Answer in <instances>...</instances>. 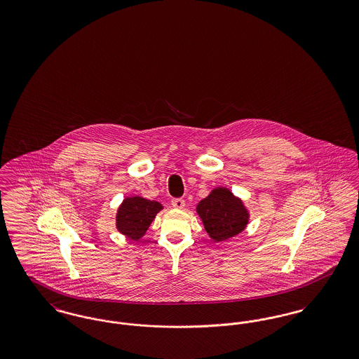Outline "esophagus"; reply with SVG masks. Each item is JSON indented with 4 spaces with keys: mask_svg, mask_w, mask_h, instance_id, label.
Returning <instances> with one entry per match:
<instances>
[{
    "mask_svg": "<svg viewBox=\"0 0 359 359\" xmlns=\"http://www.w3.org/2000/svg\"><path fill=\"white\" fill-rule=\"evenodd\" d=\"M171 205L173 208L182 210V208H184V205H186V203H184V201H183V199L176 198V199H172Z\"/></svg>",
    "mask_w": 359,
    "mask_h": 359,
    "instance_id": "obj_1",
    "label": "esophagus"
}]
</instances>
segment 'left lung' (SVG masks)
I'll list each match as a JSON object with an SVG mask.
<instances>
[{
	"label": "left lung",
	"instance_id": "1",
	"mask_svg": "<svg viewBox=\"0 0 359 359\" xmlns=\"http://www.w3.org/2000/svg\"><path fill=\"white\" fill-rule=\"evenodd\" d=\"M196 212L208 237L222 242L242 233L250 218L243 201L229 188L215 187L196 205Z\"/></svg>",
	"mask_w": 359,
	"mask_h": 359
}]
</instances>
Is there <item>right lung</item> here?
Here are the masks:
<instances>
[{
	"label": "right lung",
	"instance_id": "add662e5",
	"mask_svg": "<svg viewBox=\"0 0 359 359\" xmlns=\"http://www.w3.org/2000/svg\"><path fill=\"white\" fill-rule=\"evenodd\" d=\"M163 208V205L156 201H149L138 195L126 196L118 205L116 227L125 237L138 241L145 236L156 215Z\"/></svg>",
	"mask_w": 359,
	"mask_h": 359
}]
</instances>
